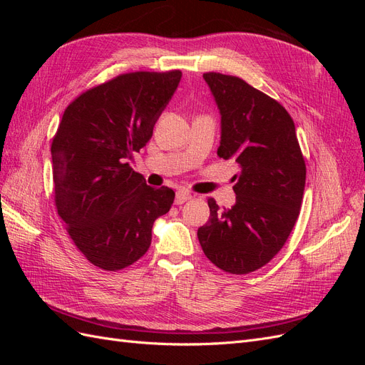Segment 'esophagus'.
Masks as SVG:
<instances>
[{"instance_id": "1", "label": "esophagus", "mask_w": 365, "mask_h": 365, "mask_svg": "<svg viewBox=\"0 0 365 365\" xmlns=\"http://www.w3.org/2000/svg\"><path fill=\"white\" fill-rule=\"evenodd\" d=\"M189 200H192V195L189 192H182V190L176 192V196H175V204L176 205H181V204L189 201Z\"/></svg>"}]
</instances>
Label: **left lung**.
Masks as SVG:
<instances>
[{"instance_id":"8db88e82","label":"left lung","mask_w":365,"mask_h":365,"mask_svg":"<svg viewBox=\"0 0 365 365\" xmlns=\"http://www.w3.org/2000/svg\"><path fill=\"white\" fill-rule=\"evenodd\" d=\"M220 113L217 155L239 165L236 204L219 210L208 197L210 219L197 228L208 260L230 274L267 264L288 240L300 213L306 164L288 111L236 76L205 73Z\"/></svg>"}]
</instances>
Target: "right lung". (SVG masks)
Wrapping results in <instances>:
<instances>
[{
  "label": "right lung",
  "mask_w": 365,
  "mask_h": 365,
  "mask_svg": "<svg viewBox=\"0 0 365 365\" xmlns=\"http://www.w3.org/2000/svg\"><path fill=\"white\" fill-rule=\"evenodd\" d=\"M181 76L120 74L62 115L51 143L54 202L74 245L98 268L118 271L145 256L153 222L173 204L172 189L148 185L128 160L150 140Z\"/></svg>",
  "instance_id": "1"
}]
</instances>
